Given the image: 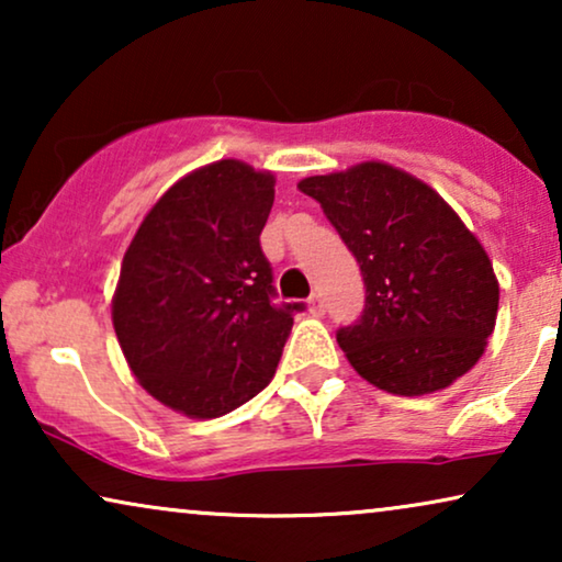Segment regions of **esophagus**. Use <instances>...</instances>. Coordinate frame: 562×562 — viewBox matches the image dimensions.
Returning <instances> with one entry per match:
<instances>
[{
  "label": "esophagus",
  "mask_w": 562,
  "mask_h": 562,
  "mask_svg": "<svg viewBox=\"0 0 562 562\" xmlns=\"http://www.w3.org/2000/svg\"><path fill=\"white\" fill-rule=\"evenodd\" d=\"M306 304H310V312L314 317H322V314H325V299H322V294H312Z\"/></svg>",
  "instance_id": "1"
}]
</instances>
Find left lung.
Wrapping results in <instances>:
<instances>
[{"label": "left lung", "mask_w": 562, "mask_h": 562, "mask_svg": "<svg viewBox=\"0 0 562 562\" xmlns=\"http://www.w3.org/2000/svg\"><path fill=\"white\" fill-rule=\"evenodd\" d=\"M356 256L363 314L337 329L350 366L389 394L422 396L471 371L494 333V266L445 199L389 164L299 183Z\"/></svg>", "instance_id": "left-lung-1"}]
</instances>
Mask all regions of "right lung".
<instances>
[{
    "label": "right lung",
    "mask_w": 562,
    "mask_h": 562,
    "mask_svg": "<svg viewBox=\"0 0 562 562\" xmlns=\"http://www.w3.org/2000/svg\"><path fill=\"white\" fill-rule=\"evenodd\" d=\"M273 176L217 160L176 181L125 252L112 302L120 348L140 386L196 419L268 386L304 304H276L260 248Z\"/></svg>",
    "instance_id": "obj_1"
}]
</instances>
